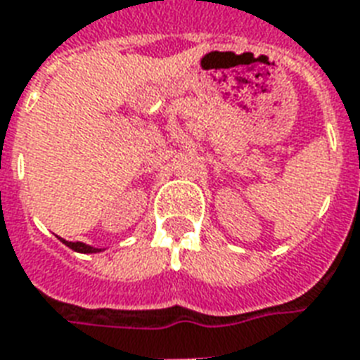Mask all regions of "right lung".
Returning <instances> with one entry per match:
<instances>
[{
  "label": "right lung",
  "mask_w": 360,
  "mask_h": 360,
  "mask_svg": "<svg viewBox=\"0 0 360 360\" xmlns=\"http://www.w3.org/2000/svg\"><path fill=\"white\" fill-rule=\"evenodd\" d=\"M65 246H69L71 250H75V252H79V253H99L103 252L101 248H94V246H88V244H84V242H67L63 240V238H60Z\"/></svg>",
  "instance_id": "add662e5"
}]
</instances>
